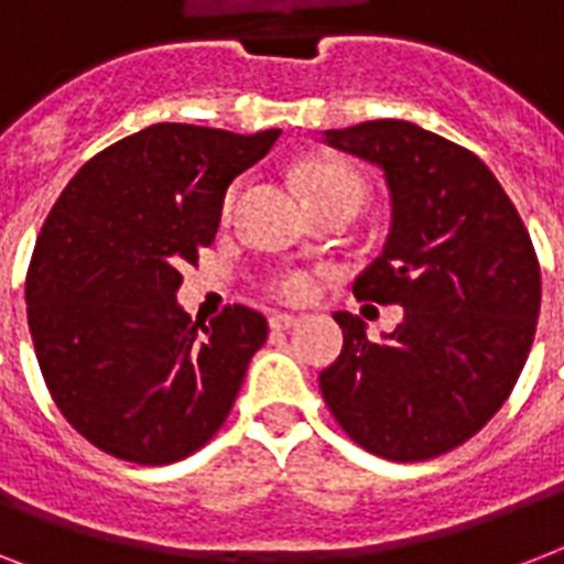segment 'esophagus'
<instances>
[{"instance_id": "1", "label": "esophagus", "mask_w": 564, "mask_h": 564, "mask_svg": "<svg viewBox=\"0 0 564 564\" xmlns=\"http://www.w3.org/2000/svg\"><path fill=\"white\" fill-rule=\"evenodd\" d=\"M299 322L301 316H295V313H272V316H269L272 330H290V327H295Z\"/></svg>"}]
</instances>
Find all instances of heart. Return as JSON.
Masks as SVG:
<instances>
[{"label":"heart","mask_w":564,"mask_h":564,"mask_svg":"<svg viewBox=\"0 0 564 564\" xmlns=\"http://www.w3.org/2000/svg\"><path fill=\"white\" fill-rule=\"evenodd\" d=\"M301 184L307 189L310 202H318V198H327V195H354L360 198L366 195L362 187V178L354 170L343 166V163H310L301 170ZM239 181H234L221 198V213L230 216L234 204L239 198ZM265 292L274 295V299L286 301V304H304V301L316 299L318 292V274L310 272V269H301V265H286V269H278L265 278Z\"/></svg>","instance_id":"b5f03b06"}]
</instances>
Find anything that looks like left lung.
<instances>
[{
    "instance_id": "8db88e82",
    "label": "left lung",
    "mask_w": 564,
    "mask_h": 564,
    "mask_svg": "<svg viewBox=\"0 0 564 564\" xmlns=\"http://www.w3.org/2000/svg\"><path fill=\"white\" fill-rule=\"evenodd\" d=\"M325 143L383 170L392 234L354 295L401 304L371 343L336 313L343 354L318 375L339 427L369 454L421 463L454 451L503 406L542 307V272L516 204L463 145L403 119L325 131Z\"/></svg>"
}]
</instances>
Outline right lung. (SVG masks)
I'll return each instance as SVG.
<instances>
[{
    "instance_id": "add662e5",
    "label": "right lung",
    "mask_w": 564,
    "mask_h": 564,
    "mask_svg": "<svg viewBox=\"0 0 564 564\" xmlns=\"http://www.w3.org/2000/svg\"><path fill=\"white\" fill-rule=\"evenodd\" d=\"M278 137L149 126L84 163L48 210L25 274L31 343L61 415L105 454L178 463L228 419L269 322L242 304L193 322L175 292L228 184Z\"/></svg>"
}]
</instances>
